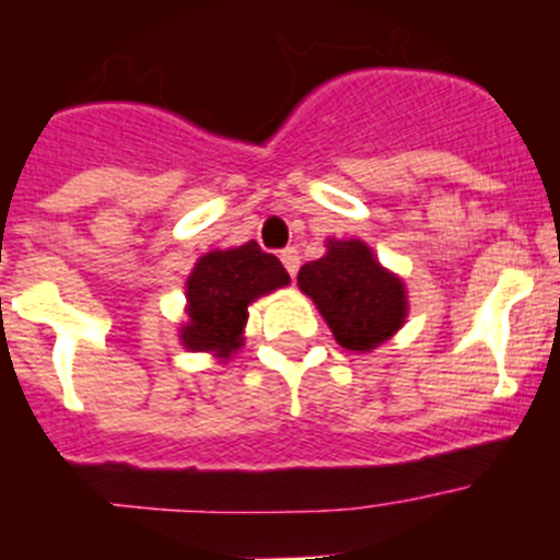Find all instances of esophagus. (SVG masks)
<instances>
[{
	"mask_svg": "<svg viewBox=\"0 0 560 560\" xmlns=\"http://www.w3.org/2000/svg\"><path fill=\"white\" fill-rule=\"evenodd\" d=\"M280 260H283L285 271H289V275L294 277V275H296V269H300V252H296L294 246H289V249L280 252Z\"/></svg>",
	"mask_w": 560,
	"mask_h": 560,
	"instance_id": "1",
	"label": "esophagus"
}]
</instances>
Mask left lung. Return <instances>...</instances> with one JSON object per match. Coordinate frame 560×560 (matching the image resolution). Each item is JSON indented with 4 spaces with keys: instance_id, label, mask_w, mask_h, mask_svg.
Masks as SVG:
<instances>
[{
    "instance_id": "1",
    "label": "left lung",
    "mask_w": 560,
    "mask_h": 560,
    "mask_svg": "<svg viewBox=\"0 0 560 560\" xmlns=\"http://www.w3.org/2000/svg\"><path fill=\"white\" fill-rule=\"evenodd\" d=\"M296 285L314 300L334 339L355 353H370L407 323V285L359 237H328L325 255L300 269Z\"/></svg>"
}]
</instances>
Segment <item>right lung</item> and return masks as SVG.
<instances>
[{"instance_id": "1", "label": "right lung", "mask_w": 560, "mask_h": 560, "mask_svg": "<svg viewBox=\"0 0 560 560\" xmlns=\"http://www.w3.org/2000/svg\"><path fill=\"white\" fill-rule=\"evenodd\" d=\"M291 283L289 271L255 241L201 255L187 275L182 348L226 361L244 345L249 305Z\"/></svg>"}]
</instances>
